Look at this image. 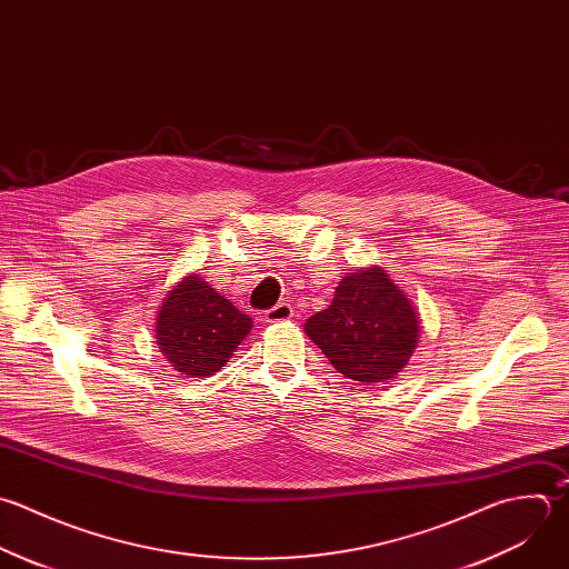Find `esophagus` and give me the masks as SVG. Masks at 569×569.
I'll return each mask as SVG.
<instances>
[{"label":"esophagus","mask_w":569,"mask_h":569,"mask_svg":"<svg viewBox=\"0 0 569 569\" xmlns=\"http://www.w3.org/2000/svg\"><path fill=\"white\" fill-rule=\"evenodd\" d=\"M290 319H292V306L290 303H277L274 308H270L266 312L268 323H281V321H290Z\"/></svg>","instance_id":"1"}]
</instances>
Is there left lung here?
Segmentation results:
<instances>
[{
  "label": "left lung",
  "mask_w": 569,
  "mask_h": 569,
  "mask_svg": "<svg viewBox=\"0 0 569 569\" xmlns=\"http://www.w3.org/2000/svg\"><path fill=\"white\" fill-rule=\"evenodd\" d=\"M343 377L361 383L395 379L419 343V315L408 295L379 268L348 272L332 303L303 323Z\"/></svg>",
  "instance_id": "obj_1"
}]
</instances>
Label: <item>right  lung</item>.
Masks as SVG:
<instances>
[{
    "instance_id": "right-lung-1",
    "label": "right lung",
    "mask_w": 569,
    "mask_h": 569,
    "mask_svg": "<svg viewBox=\"0 0 569 569\" xmlns=\"http://www.w3.org/2000/svg\"><path fill=\"white\" fill-rule=\"evenodd\" d=\"M250 330L252 319L197 272L168 290L154 319L159 352L177 372L192 379L219 372Z\"/></svg>"
}]
</instances>
